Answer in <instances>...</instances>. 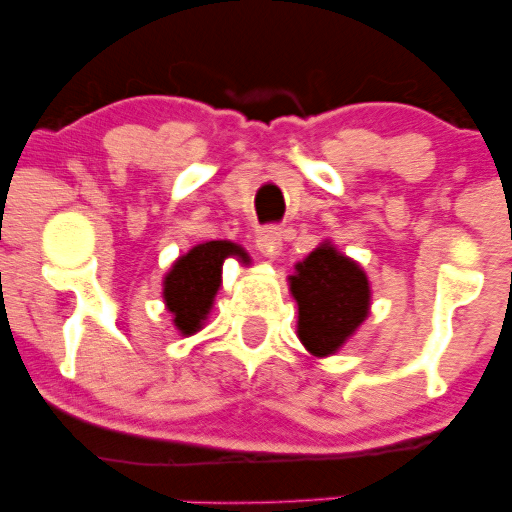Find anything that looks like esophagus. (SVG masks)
<instances>
[{
	"label": "esophagus",
	"instance_id": "esophagus-1",
	"mask_svg": "<svg viewBox=\"0 0 512 512\" xmlns=\"http://www.w3.org/2000/svg\"><path fill=\"white\" fill-rule=\"evenodd\" d=\"M257 250L264 255H274L281 245V228L279 226H264L257 231Z\"/></svg>",
	"mask_w": 512,
	"mask_h": 512
}]
</instances>
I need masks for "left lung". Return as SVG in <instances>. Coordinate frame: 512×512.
Wrapping results in <instances>:
<instances>
[{
  "mask_svg": "<svg viewBox=\"0 0 512 512\" xmlns=\"http://www.w3.org/2000/svg\"><path fill=\"white\" fill-rule=\"evenodd\" d=\"M298 303V339L313 356L337 354L370 310L368 276L332 243H322L289 276Z\"/></svg>",
  "mask_w": 512,
  "mask_h": 512,
  "instance_id": "left-lung-1",
  "label": "left lung"
}]
</instances>
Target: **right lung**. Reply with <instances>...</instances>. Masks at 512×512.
I'll return each mask as SVG.
<instances>
[{
	"label": "right lung",
	"instance_id": "add662e5",
	"mask_svg": "<svg viewBox=\"0 0 512 512\" xmlns=\"http://www.w3.org/2000/svg\"><path fill=\"white\" fill-rule=\"evenodd\" d=\"M226 257H238L250 264L248 252L231 240H209L199 243L187 255L175 260L163 279V301L173 313V325L180 334H195L207 320L214 296L221 286V267Z\"/></svg>",
	"mask_w": 512,
	"mask_h": 512
}]
</instances>
